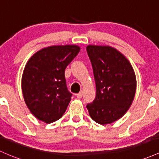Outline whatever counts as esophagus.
Masks as SVG:
<instances>
[{"instance_id":"esophagus-1","label":"esophagus","mask_w":159,"mask_h":159,"mask_svg":"<svg viewBox=\"0 0 159 159\" xmlns=\"http://www.w3.org/2000/svg\"><path fill=\"white\" fill-rule=\"evenodd\" d=\"M76 96H77V97H78V98H81V97H82V96H83V92L82 91L79 92V93L76 94Z\"/></svg>"}]
</instances>
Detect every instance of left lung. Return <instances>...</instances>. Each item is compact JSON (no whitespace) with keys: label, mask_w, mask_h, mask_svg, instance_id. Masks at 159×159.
<instances>
[{"label":"left lung","mask_w":159,"mask_h":159,"mask_svg":"<svg viewBox=\"0 0 159 159\" xmlns=\"http://www.w3.org/2000/svg\"><path fill=\"white\" fill-rule=\"evenodd\" d=\"M87 52L93 67L96 97L87 105L92 119L100 125L121 118L133 102L137 81L125 56L108 46L89 45Z\"/></svg>","instance_id":"obj_1"}]
</instances>
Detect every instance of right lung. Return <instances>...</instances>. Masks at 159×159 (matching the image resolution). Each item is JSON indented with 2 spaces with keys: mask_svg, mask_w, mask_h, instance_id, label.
<instances>
[{
  "mask_svg": "<svg viewBox=\"0 0 159 159\" xmlns=\"http://www.w3.org/2000/svg\"><path fill=\"white\" fill-rule=\"evenodd\" d=\"M80 51L76 45L51 46L34 53L28 61L22 78L24 99L40 121L60 119L72 96L68 90L65 69Z\"/></svg>",
  "mask_w": 159,
  "mask_h": 159,
  "instance_id": "right-lung-1",
  "label": "right lung"
}]
</instances>
